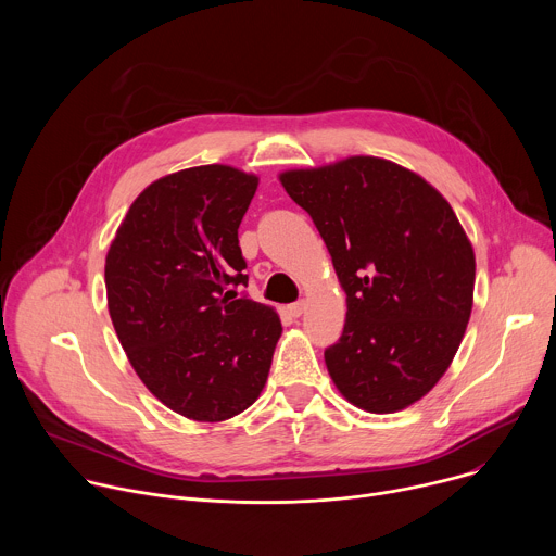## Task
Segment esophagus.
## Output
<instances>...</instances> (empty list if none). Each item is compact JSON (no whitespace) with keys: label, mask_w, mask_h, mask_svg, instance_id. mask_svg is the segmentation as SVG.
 <instances>
[{"label":"esophagus","mask_w":556,"mask_h":556,"mask_svg":"<svg viewBox=\"0 0 556 556\" xmlns=\"http://www.w3.org/2000/svg\"><path fill=\"white\" fill-rule=\"evenodd\" d=\"M288 312H290V316H294V319H296V316H301V314L305 312V303H303V301L290 303V305H288Z\"/></svg>","instance_id":"34e87169"}]
</instances>
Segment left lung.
<instances>
[{"mask_svg": "<svg viewBox=\"0 0 556 556\" xmlns=\"http://www.w3.org/2000/svg\"><path fill=\"white\" fill-rule=\"evenodd\" d=\"M332 255L348 314L326 350L358 409L401 412L448 369L472 309L475 253L451 204L418 174L374 155L279 176Z\"/></svg>", "mask_w": 556, "mask_h": 556, "instance_id": "1", "label": "left lung"}]
</instances>
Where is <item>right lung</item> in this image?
Segmentation results:
<instances>
[{"label": "right lung", "instance_id": "1", "mask_svg": "<svg viewBox=\"0 0 556 556\" xmlns=\"http://www.w3.org/2000/svg\"><path fill=\"white\" fill-rule=\"evenodd\" d=\"M260 178L204 165L151 182L105 257L108 307L144 387L172 412L222 422L266 384L281 321L247 286L237 228Z\"/></svg>", "mask_w": 556, "mask_h": 556}]
</instances>
